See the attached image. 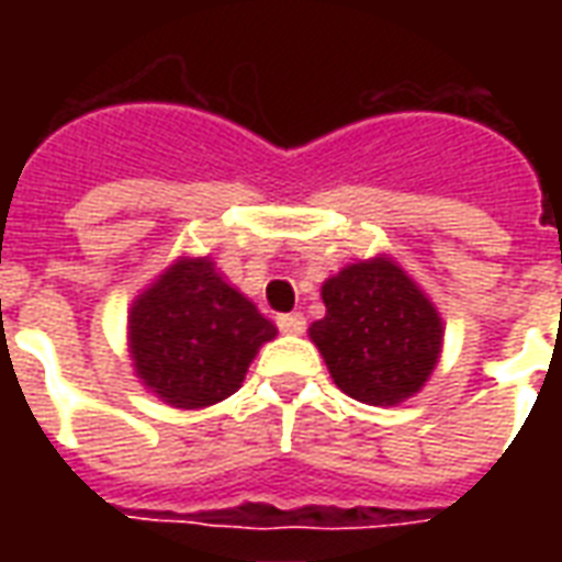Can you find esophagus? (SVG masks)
<instances>
[{
	"instance_id": "1",
	"label": "esophagus",
	"mask_w": 562,
	"mask_h": 562,
	"mask_svg": "<svg viewBox=\"0 0 562 562\" xmlns=\"http://www.w3.org/2000/svg\"><path fill=\"white\" fill-rule=\"evenodd\" d=\"M277 328L282 334H304L306 318L301 313H285V316H277Z\"/></svg>"
}]
</instances>
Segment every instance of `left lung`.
I'll return each instance as SVG.
<instances>
[{
  "label": "left lung",
  "mask_w": 562,
  "mask_h": 562,
  "mask_svg": "<svg viewBox=\"0 0 562 562\" xmlns=\"http://www.w3.org/2000/svg\"><path fill=\"white\" fill-rule=\"evenodd\" d=\"M325 318L310 340L342 394L397 406L422 391L442 352V318L406 270L379 256L342 268L322 285Z\"/></svg>",
  "instance_id": "left-lung-1"
}]
</instances>
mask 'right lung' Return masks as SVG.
Masks as SVG:
<instances>
[{"mask_svg": "<svg viewBox=\"0 0 562 562\" xmlns=\"http://www.w3.org/2000/svg\"><path fill=\"white\" fill-rule=\"evenodd\" d=\"M277 325L222 280L210 258H180L135 297L128 352L135 373L177 409H204L240 389Z\"/></svg>", "mask_w": 562, "mask_h": 562, "instance_id": "1", "label": "right lung"}]
</instances>
